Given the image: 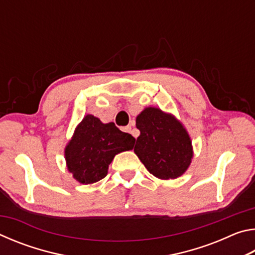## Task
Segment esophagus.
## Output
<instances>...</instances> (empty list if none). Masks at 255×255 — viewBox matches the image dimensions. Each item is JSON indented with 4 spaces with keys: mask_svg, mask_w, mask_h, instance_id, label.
Here are the masks:
<instances>
[{
    "mask_svg": "<svg viewBox=\"0 0 255 255\" xmlns=\"http://www.w3.org/2000/svg\"><path fill=\"white\" fill-rule=\"evenodd\" d=\"M124 131H126V132H129V133H131V132H132V129H131V126H127V127H125V128H124Z\"/></svg>",
    "mask_w": 255,
    "mask_h": 255,
    "instance_id": "obj_1",
    "label": "esophagus"
}]
</instances>
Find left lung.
<instances>
[{
    "mask_svg": "<svg viewBox=\"0 0 255 255\" xmlns=\"http://www.w3.org/2000/svg\"><path fill=\"white\" fill-rule=\"evenodd\" d=\"M140 135L133 152L150 174L161 180L176 179L185 173L193 157L187 129L172 114L147 107L136 117Z\"/></svg>",
    "mask_w": 255,
    "mask_h": 255,
    "instance_id": "left-lung-1",
    "label": "left lung"
}]
</instances>
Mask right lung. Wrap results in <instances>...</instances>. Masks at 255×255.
<instances>
[{"label": "right lung", "instance_id": "1", "mask_svg": "<svg viewBox=\"0 0 255 255\" xmlns=\"http://www.w3.org/2000/svg\"><path fill=\"white\" fill-rule=\"evenodd\" d=\"M133 144L135 138L119 130L114 123L103 124L93 115H86L64 150L66 167L77 182H98L108 174L116 155L132 149Z\"/></svg>", "mask_w": 255, "mask_h": 255}]
</instances>
